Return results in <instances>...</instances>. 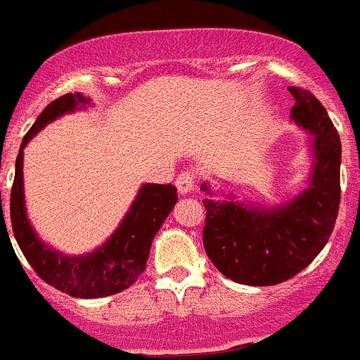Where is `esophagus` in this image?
<instances>
[{
    "label": "esophagus",
    "mask_w": 360,
    "mask_h": 360,
    "mask_svg": "<svg viewBox=\"0 0 360 360\" xmlns=\"http://www.w3.org/2000/svg\"><path fill=\"white\" fill-rule=\"evenodd\" d=\"M175 184H176V188H179V192H180L181 195L191 194V192L195 188L194 175H192L191 172L180 173V176H179V179H176Z\"/></svg>",
    "instance_id": "34e87169"
}]
</instances>
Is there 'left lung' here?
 <instances>
[{
    "label": "left lung",
    "instance_id": "1",
    "mask_svg": "<svg viewBox=\"0 0 360 360\" xmlns=\"http://www.w3.org/2000/svg\"><path fill=\"white\" fill-rule=\"evenodd\" d=\"M296 99L290 120L309 138V172L297 194L278 205L238 201L233 192L202 184L206 210L202 245L210 261L229 280L264 287L285 282L320 254L340 208L341 141L327 110L304 89L289 87Z\"/></svg>",
    "mask_w": 360,
    "mask_h": 360
}]
</instances>
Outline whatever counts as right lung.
<instances>
[{"label": "right lung", "mask_w": 360, "mask_h": 360, "mask_svg": "<svg viewBox=\"0 0 360 360\" xmlns=\"http://www.w3.org/2000/svg\"><path fill=\"white\" fill-rule=\"evenodd\" d=\"M91 101L92 99L82 92H70L52 101L40 113L20 143L15 161V179L10 194L12 231L24 257L49 285L82 300L113 296L136 282L147 268L152 240L179 201L176 188L172 184H143L115 233L101 247L87 254L66 255L38 236L27 217L24 198V148L47 124L68 113L85 110L92 105ZM1 222H5V217H1Z\"/></svg>", "instance_id": "1"}]
</instances>
